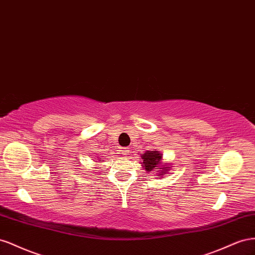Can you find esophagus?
Segmentation results:
<instances>
[{
	"instance_id": "obj_1",
	"label": "esophagus",
	"mask_w": 255,
	"mask_h": 255,
	"mask_svg": "<svg viewBox=\"0 0 255 255\" xmlns=\"http://www.w3.org/2000/svg\"><path fill=\"white\" fill-rule=\"evenodd\" d=\"M122 152H123V155L124 156H127V155H129V148L128 147H124V148H122V150H121Z\"/></svg>"
}]
</instances>
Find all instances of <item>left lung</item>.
Instances as JSON below:
<instances>
[{
  "instance_id": "left-lung-1",
  "label": "left lung",
  "mask_w": 255,
  "mask_h": 255,
  "mask_svg": "<svg viewBox=\"0 0 255 255\" xmlns=\"http://www.w3.org/2000/svg\"><path fill=\"white\" fill-rule=\"evenodd\" d=\"M142 159H143V166L145 168V170H146L147 172H150L151 170H155V169H158V165L161 164L160 162H161L162 160V155L160 154L159 151H156V150H151V151H145V154L142 156ZM165 168H170V166H165L164 164L162 165V169L161 171H160V173L158 174V175H163V174L166 173V170Z\"/></svg>"
}]
</instances>
